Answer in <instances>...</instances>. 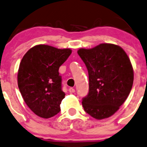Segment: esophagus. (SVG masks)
Here are the masks:
<instances>
[{
	"label": "esophagus",
	"instance_id": "34e87169",
	"mask_svg": "<svg viewBox=\"0 0 147 147\" xmlns=\"http://www.w3.org/2000/svg\"><path fill=\"white\" fill-rule=\"evenodd\" d=\"M69 91L70 92V93H75V89L73 88H70L69 90Z\"/></svg>",
	"mask_w": 147,
	"mask_h": 147
}]
</instances>
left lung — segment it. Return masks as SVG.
<instances>
[{"instance_id":"1","label":"left lung","mask_w":147,"mask_h":147,"mask_svg":"<svg viewBox=\"0 0 147 147\" xmlns=\"http://www.w3.org/2000/svg\"><path fill=\"white\" fill-rule=\"evenodd\" d=\"M77 52L88 72V94L82 100L84 110L95 119L107 118L119 110L131 91V61L123 49L113 44H100Z\"/></svg>"}]
</instances>
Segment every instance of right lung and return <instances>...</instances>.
<instances>
[{"instance_id":"right-lung-1","label":"right lung","mask_w":147,"mask_h":147,"mask_svg":"<svg viewBox=\"0 0 147 147\" xmlns=\"http://www.w3.org/2000/svg\"><path fill=\"white\" fill-rule=\"evenodd\" d=\"M71 54L70 49L39 45L27 51L20 63L18 84L29 108L42 118H49L61 110L65 97L59 69Z\"/></svg>"}]
</instances>
